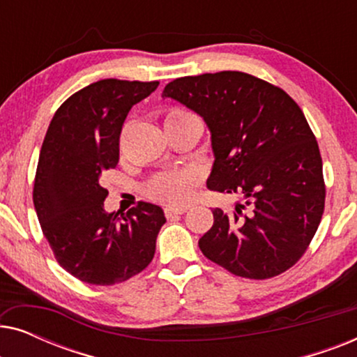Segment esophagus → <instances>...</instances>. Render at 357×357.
Segmentation results:
<instances>
[{
    "mask_svg": "<svg viewBox=\"0 0 357 357\" xmlns=\"http://www.w3.org/2000/svg\"><path fill=\"white\" fill-rule=\"evenodd\" d=\"M187 206H167L164 209V213H165V218H175V216H178V214H183L185 211H187Z\"/></svg>",
    "mask_w": 357,
    "mask_h": 357,
    "instance_id": "obj_1",
    "label": "esophagus"
}]
</instances>
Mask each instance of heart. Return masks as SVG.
I'll return each instance as SVG.
<instances>
[{
    "instance_id": "b5f03b06",
    "label": "heart",
    "mask_w": 357,
    "mask_h": 357,
    "mask_svg": "<svg viewBox=\"0 0 357 357\" xmlns=\"http://www.w3.org/2000/svg\"><path fill=\"white\" fill-rule=\"evenodd\" d=\"M190 115L182 109H172L165 114V121L180 119V116ZM202 182V175L195 169L183 170H167L151 180L148 185V193L151 198L162 203L170 204H185L193 198L195 190Z\"/></svg>"
}]
</instances>
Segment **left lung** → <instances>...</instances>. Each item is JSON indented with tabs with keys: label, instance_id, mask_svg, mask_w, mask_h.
I'll list each match as a JSON object with an SVG mask.
<instances>
[{
	"label": "left lung",
	"instance_id": "obj_1",
	"mask_svg": "<svg viewBox=\"0 0 357 357\" xmlns=\"http://www.w3.org/2000/svg\"><path fill=\"white\" fill-rule=\"evenodd\" d=\"M162 97L204 120L214 164L208 188L245 199L213 209L203 255L232 275L268 280L304 255L325 208L319 144L301 107L280 87L241 71L178 77Z\"/></svg>",
	"mask_w": 357,
	"mask_h": 357
}]
</instances>
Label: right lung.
Listing matches in <instances>:
<instances>
[{
  "instance_id": "obj_1",
  "label": "right lung",
  "mask_w": 357,
  "mask_h": 357,
  "mask_svg": "<svg viewBox=\"0 0 357 357\" xmlns=\"http://www.w3.org/2000/svg\"><path fill=\"white\" fill-rule=\"evenodd\" d=\"M159 81L102 79L77 91L55 112L38 155L33 206L61 268L82 282L112 286L149 265L165 216L139 202L107 213L100 185L120 158V133L131 107Z\"/></svg>"
}]
</instances>
